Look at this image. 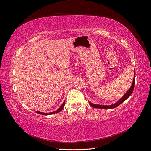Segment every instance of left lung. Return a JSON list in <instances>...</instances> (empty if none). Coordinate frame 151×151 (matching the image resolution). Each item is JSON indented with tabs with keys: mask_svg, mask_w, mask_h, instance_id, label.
I'll use <instances>...</instances> for the list:
<instances>
[{
	"mask_svg": "<svg viewBox=\"0 0 151 151\" xmlns=\"http://www.w3.org/2000/svg\"><path fill=\"white\" fill-rule=\"evenodd\" d=\"M135 76H134V78H133V83L132 85L131 86V87L130 88L127 92L124 95L123 97H122V99H120L114 104H112V105H109V106H104V105H98V104H92V103L90 102V105L92 107H94V108H101V109H112V108H115L117 106H118L119 105H120L123 103L124 101L130 96V95L132 93L133 91V89H134V87H135Z\"/></svg>",
	"mask_w": 151,
	"mask_h": 151,
	"instance_id": "left-lung-1",
	"label": "left lung"
}]
</instances>
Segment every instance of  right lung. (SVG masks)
<instances>
[{"label":"right lung","mask_w":151,"mask_h":151,"mask_svg":"<svg viewBox=\"0 0 151 151\" xmlns=\"http://www.w3.org/2000/svg\"><path fill=\"white\" fill-rule=\"evenodd\" d=\"M65 102L66 101H64V102L63 103V104L61 106V107H59V108L54 112H51V113H42V112H39V111H36L37 113H38L40 114H42V115H49V114H55V113H59L60 111H61L63 110V109L64 108V106L65 105Z\"/></svg>","instance_id":"1"}]
</instances>
